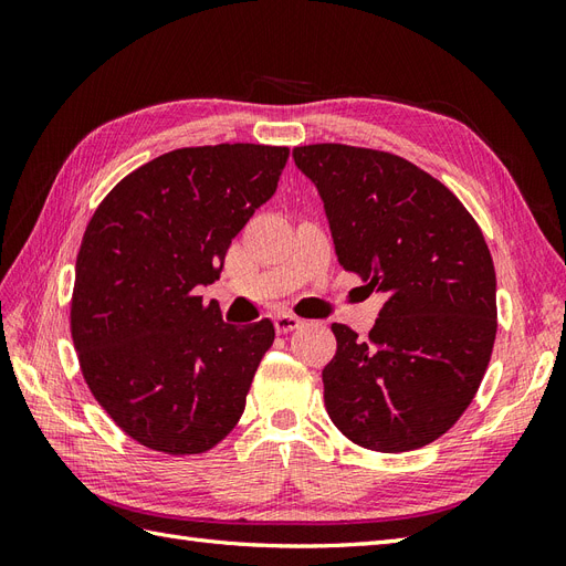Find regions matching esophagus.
I'll use <instances>...</instances> for the list:
<instances>
[{"instance_id": "esophagus-1", "label": "esophagus", "mask_w": 566, "mask_h": 566, "mask_svg": "<svg viewBox=\"0 0 566 566\" xmlns=\"http://www.w3.org/2000/svg\"><path fill=\"white\" fill-rule=\"evenodd\" d=\"M273 325H276V333H279V335H285V333H290V331L300 328L302 318L290 316V314H279L276 318H273Z\"/></svg>"}]
</instances>
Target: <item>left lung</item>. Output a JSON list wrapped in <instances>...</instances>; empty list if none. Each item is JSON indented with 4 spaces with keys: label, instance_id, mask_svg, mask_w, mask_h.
Wrapping results in <instances>:
<instances>
[{
    "label": "left lung",
    "instance_id": "1",
    "mask_svg": "<svg viewBox=\"0 0 566 566\" xmlns=\"http://www.w3.org/2000/svg\"><path fill=\"white\" fill-rule=\"evenodd\" d=\"M331 221L337 260L385 304L368 339L333 323L323 397L370 451L422 449L465 413L491 361L499 310L484 233L449 186L394 153L293 148Z\"/></svg>",
    "mask_w": 566,
    "mask_h": 566
}]
</instances>
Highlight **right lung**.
Wrapping results in <instances>:
<instances>
[{"mask_svg": "<svg viewBox=\"0 0 566 566\" xmlns=\"http://www.w3.org/2000/svg\"><path fill=\"white\" fill-rule=\"evenodd\" d=\"M290 150L177 148L101 200L82 235L71 335L82 378L129 439L167 455L214 449L245 410L273 323L221 321L198 285L281 179Z\"/></svg>", "mask_w": 566, "mask_h": 566, "instance_id": "add662e5", "label": "right lung"}]
</instances>
